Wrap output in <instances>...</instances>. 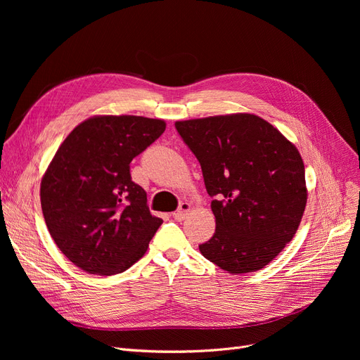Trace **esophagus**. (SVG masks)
Here are the masks:
<instances>
[{"label": "esophagus", "instance_id": "esophagus-1", "mask_svg": "<svg viewBox=\"0 0 360 360\" xmlns=\"http://www.w3.org/2000/svg\"><path fill=\"white\" fill-rule=\"evenodd\" d=\"M190 210H191V204L186 202V201H182V202L179 204V207H178V210L174 213L175 220H178V221L184 220L185 216L188 214V212H190Z\"/></svg>", "mask_w": 360, "mask_h": 360}]
</instances>
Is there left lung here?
I'll return each instance as SVG.
<instances>
[{
	"label": "left lung",
	"instance_id": "1",
	"mask_svg": "<svg viewBox=\"0 0 360 360\" xmlns=\"http://www.w3.org/2000/svg\"><path fill=\"white\" fill-rule=\"evenodd\" d=\"M201 165L216 232L200 252L232 274L266 267L295 236L307 205L305 166L281 132L252 113L175 122Z\"/></svg>",
	"mask_w": 360,
	"mask_h": 360
}]
</instances>
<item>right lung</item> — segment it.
<instances>
[{
	"label": "right lung",
	"instance_id": "add662e5",
	"mask_svg": "<svg viewBox=\"0 0 360 360\" xmlns=\"http://www.w3.org/2000/svg\"><path fill=\"white\" fill-rule=\"evenodd\" d=\"M165 128L144 117H93L56 150L41 182L42 213L56 247L82 270L118 274L147 251L163 220L150 214L129 163Z\"/></svg>",
	"mask_w": 360,
	"mask_h": 360
}]
</instances>
